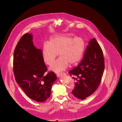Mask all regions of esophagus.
<instances>
[{
    "label": "esophagus",
    "instance_id": "esophagus-1",
    "mask_svg": "<svg viewBox=\"0 0 122 122\" xmlns=\"http://www.w3.org/2000/svg\"><path fill=\"white\" fill-rule=\"evenodd\" d=\"M66 74L65 73H59V74H57V76L58 77H61V76H63V75H65Z\"/></svg>",
    "mask_w": 122,
    "mask_h": 122
}]
</instances>
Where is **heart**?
<instances>
[{
    "mask_svg": "<svg viewBox=\"0 0 122 122\" xmlns=\"http://www.w3.org/2000/svg\"><path fill=\"white\" fill-rule=\"evenodd\" d=\"M85 48L84 40L71 34L57 35L51 36L48 43L42 48V58L47 65H52L57 54L60 55L50 69L60 73L67 69L69 65L77 64L81 59ZM58 53L57 54V53Z\"/></svg>",
    "mask_w": 122,
    "mask_h": 122,
    "instance_id": "obj_1",
    "label": "heart"
}]
</instances>
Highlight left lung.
I'll use <instances>...</instances> for the list:
<instances>
[{"instance_id": "1", "label": "left lung", "mask_w": 122, "mask_h": 122, "mask_svg": "<svg viewBox=\"0 0 122 122\" xmlns=\"http://www.w3.org/2000/svg\"><path fill=\"white\" fill-rule=\"evenodd\" d=\"M105 68L104 59L101 47L95 38L91 39L79 65L69 72L77 82L72 94L83 100L97 90ZM74 77H72L75 80Z\"/></svg>"}]
</instances>
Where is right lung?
Masks as SVG:
<instances>
[{"label":"right lung","instance_id":"right-lung-1","mask_svg":"<svg viewBox=\"0 0 122 122\" xmlns=\"http://www.w3.org/2000/svg\"><path fill=\"white\" fill-rule=\"evenodd\" d=\"M32 34L22 36L15 49L13 70L17 83L31 99L43 102L51 95V90L57 77L53 72L47 75V68L42 56V50L33 43Z\"/></svg>","mask_w":122,"mask_h":122}]
</instances>
